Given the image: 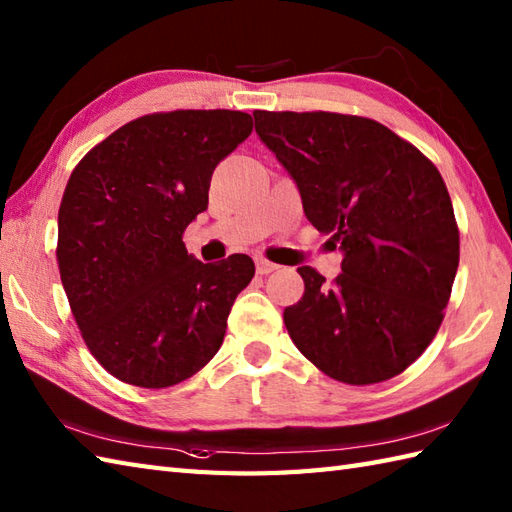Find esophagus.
Wrapping results in <instances>:
<instances>
[{"label":"esophagus","instance_id":"obj_1","mask_svg":"<svg viewBox=\"0 0 512 512\" xmlns=\"http://www.w3.org/2000/svg\"><path fill=\"white\" fill-rule=\"evenodd\" d=\"M255 268H257V275H268V273H273V270H277L279 266L268 262L266 257H255Z\"/></svg>","mask_w":512,"mask_h":512}]
</instances>
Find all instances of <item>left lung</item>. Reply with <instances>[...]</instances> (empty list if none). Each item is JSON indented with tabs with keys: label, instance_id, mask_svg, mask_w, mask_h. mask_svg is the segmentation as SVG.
<instances>
[{
	"label": "left lung",
	"instance_id": "left-lung-1",
	"mask_svg": "<svg viewBox=\"0 0 512 512\" xmlns=\"http://www.w3.org/2000/svg\"><path fill=\"white\" fill-rule=\"evenodd\" d=\"M255 132L297 182L303 213L343 250L330 284L297 268L303 297L284 310L299 352L347 385L394 378L427 350L460 264V231L436 165L372 118L255 114Z\"/></svg>",
	"mask_w": 512,
	"mask_h": 512
}]
</instances>
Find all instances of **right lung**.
I'll return each mask as SVG.
<instances>
[{
  "instance_id": "obj_1",
  "label": "right lung",
  "mask_w": 512,
  "mask_h": 512,
  "mask_svg": "<svg viewBox=\"0 0 512 512\" xmlns=\"http://www.w3.org/2000/svg\"><path fill=\"white\" fill-rule=\"evenodd\" d=\"M250 132L253 118L235 110L145 114L92 147L65 184L61 284L88 350L127 385H178L220 350L255 264L239 253L202 264L182 235Z\"/></svg>"
}]
</instances>
